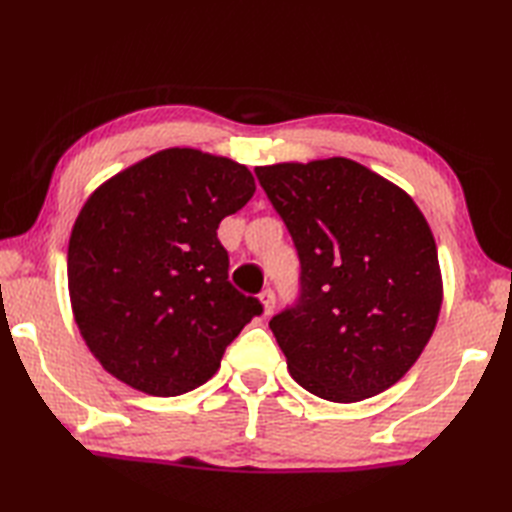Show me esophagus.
<instances>
[{
    "instance_id": "1",
    "label": "esophagus",
    "mask_w": 512,
    "mask_h": 512,
    "mask_svg": "<svg viewBox=\"0 0 512 512\" xmlns=\"http://www.w3.org/2000/svg\"><path fill=\"white\" fill-rule=\"evenodd\" d=\"M259 299H262V306H264V314L268 317V314H273L275 310V290L273 288H266L262 295H259Z\"/></svg>"
}]
</instances>
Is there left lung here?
<instances>
[{
    "label": "left lung",
    "instance_id": "8db88e82",
    "mask_svg": "<svg viewBox=\"0 0 512 512\" xmlns=\"http://www.w3.org/2000/svg\"><path fill=\"white\" fill-rule=\"evenodd\" d=\"M299 253L297 301L270 319L290 376L358 402L389 389L436 330V239L409 195L350 158L257 167Z\"/></svg>",
    "mask_w": 512,
    "mask_h": 512
}]
</instances>
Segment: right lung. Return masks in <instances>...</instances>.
Here are the masks:
<instances>
[{
    "label": "right lung",
    "instance_id": "1",
    "mask_svg": "<svg viewBox=\"0 0 512 512\" xmlns=\"http://www.w3.org/2000/svg\"><path fill=\"white\" fill-rule=\"evenodd\" d=\"M244 165L165 149L96 189L76 217L68 286L99 363L149 396L204 385L264 306L228 281L217 226L253 198Z\"/></svg>",
    "mask_w": 512,
    "mask_h": 512
}]
</instances>
